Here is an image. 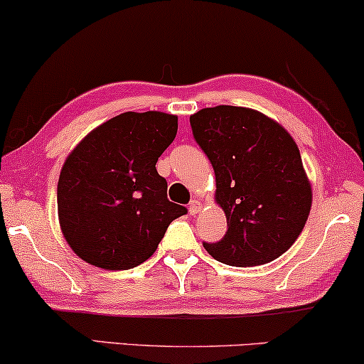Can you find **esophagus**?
I'll use <instances>...</instances> for the list:
<instances>
[{
    "instance_id": "obj_1",
    "label": "esophagus",
    "mask_w": 364,
    "mask_h": 364,
    "mask_svg": "<svg viewBox=\"0 0 364 364\" xmlns=\"http://www.w3.org/2000/svg\"><path fill=\"white\" fill-rule=\"evenodd\" d=\"M200 210H202V204L199 200H192L191 204H188V214H191V215L199 214Z\"/></svg>"
}]
</instances>
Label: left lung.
<instances>
[{
  "label": "left lung",
  "instance_id": "obj_1",
  "mask_svg": "<svg viewBox=\"0 0 364 364\" xmlns=\"http://www.w3.org/2000/svg\"><path fill=\"white\" fill-rule=\"evenodd\" d=\"M191 125L214 167L215 202L228 219V232L219 242H204L205 251L237 267L274 261L303 232L313 204L294 139L245 107L202 108Z\"/></svg>",
  "mask_w": 364,
  "mask_h": 364
}]
</instances>
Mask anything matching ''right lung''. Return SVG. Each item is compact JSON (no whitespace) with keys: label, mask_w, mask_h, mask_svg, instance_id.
Returning <instances> with one entry per match:
<instances>
[{"label":"right lung","mask_w":364,"mask_h":364,"mask_svg":"<svg viewBox=\"0 0 364 364\" xmlns=\"http://www.w3.org/2000/svg\"><path fill=\"white\" fill-rule=\"evenodd\" d=\"M177 127L171 113L125 112L70 152L58 178V220L85 262L107 271L139 266L159 247L168 224L187 214L167 199V181L155 168Z\"/></svg>","instance_id":"obj_1"}]
</instances>
